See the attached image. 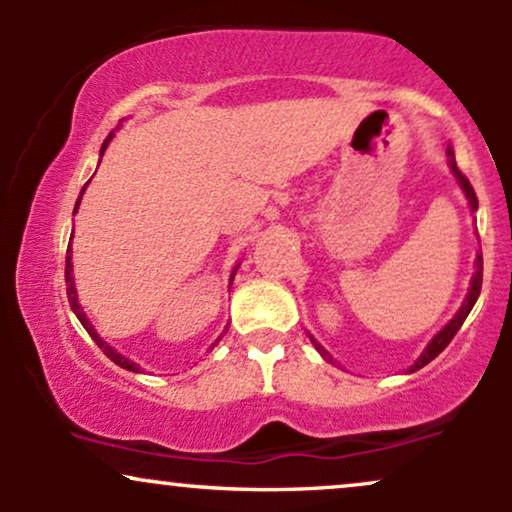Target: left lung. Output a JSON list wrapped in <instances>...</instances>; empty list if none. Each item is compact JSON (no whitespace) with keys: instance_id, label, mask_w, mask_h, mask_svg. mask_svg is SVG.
<instances>
[{"instance_id":"8db88e82","label":"left lung","mask_w":512,"mask_h":512,"mask_svg":"<svg viewBox=\"0 0 512 512\" xmlns=\"http://www.w3.org/2000/svg\"><path fill=\"white\" fill-rule=\"evenodd\" d=\"M448 158H450V168H452V175H455L457 182H460V187H462L464 197H467L469 207H472V211H477V207H479L477 192H474V187L469 185V180L464 178V175H462V170L457 168V163H455V154H452V149H448ZM474 264H477V272H474V276H472V284H469V293H467V298H464L462 308L457 310V315L452 317V320L448 322V325H445L443 330H440V332L436 334V337H433L431 342H428V346H426V349H424V354H421L419 358H416V363H414V366L409 368V373H414V370L424 368L426 363H431L433 358H436V356L440 354V351H443L445 346H448V344L452 342V337H455L457 330H460V327H462V322L467 320L469 310L474 308V303H477V298H479V293H481V276H484V257L477 255V262H474ZM310 339H313V337H310ZM313 344H315V349L320 351V354L327 358V361H332V356L327 354V351L322 349V346L317 344L315 339H313Z\"/></svg>"}]
</instances>
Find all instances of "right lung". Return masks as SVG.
<instances>
[{
	"mask_svg": "<svg viewBox=\"0 0 512 512\" xmlns=\"http://www.w3.org/2000/svg\"><path fill=\"white\" fill-rule=\"evenodd\" d=\"M115 137V132H110L108 134V139H105L103 142V146H101V156L105 154V149H108V144H110V139ZM88 185V182H86ZM86 185H84V190H86ZM84 190H81V195H84ZM81 195H79V199H76V209H79V202H81ZM76 209H74V214H76ZM238 269V267H236ZM236 269H233V274L231 276H236ZM64 281H67V296H69V305H72V310H74V315L79 317V322L81 325H84V330L91 334V339L93 342H96L98 346H101L103 349V354L110 358V361L113 363H117V366L120 368H127V370H134V373H139V366L134 361H129V358H125L122 354H117V351L113 349V346H110L108 342H103L101 339V334H98L96 330H93V325L91 322H88V317L84 315V308H81L79 305V298H76V289H74V276H72V245H69L67 248V267H64ZM233 281V279H231ZM221 339V337H219ZM219 339H216V342H219ZM216 342L211 344V349H214L216 346Z\"/></svg>",
	"mask_w": 512,
	"mask_h": 512,
	"instance_id": "1",
	"label": "right lung"
}]
</instances>
